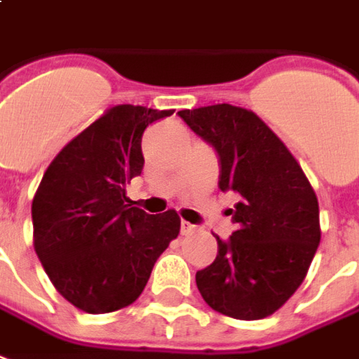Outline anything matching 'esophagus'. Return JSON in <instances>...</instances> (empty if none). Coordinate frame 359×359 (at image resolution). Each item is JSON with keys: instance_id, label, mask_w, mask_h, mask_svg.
<instances>
[{"instance_id": "34e87169", "label": "esophagus", "mask_w": 359, "mask_h": 359, "mask_svg": "<svg viewBox=\"0 0 359 359\" xmlns=\"http://www.w3.org/2000/svg\"><path fill=\"white\" fill-rule=\"evenodd\" d=\"M193 230H195V226H193L191 222H185V220H182V233H184V236L191 233Z\"/></svg>"}]
</instances>
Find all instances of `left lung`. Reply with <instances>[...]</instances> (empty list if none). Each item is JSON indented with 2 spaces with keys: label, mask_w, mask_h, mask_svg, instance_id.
Here are the masks:
<instances>
[{
  "label": "left lung",
  "mask_w": 359,
  "mask_h": 359,
  "mask_svg": "<svg viewBox=\"0 0 359 359\" xmlns=\"http://www.w3.org/2000/svg\"><path fill=\"white\" fill-rule=\"evenodd\" d=\"M218 154L222 191L238 228L218 241V255L195 280L215 311L241 321L273 315L299 288L321 241L319 203L286 144L245 108L215 104L177 111Z\"/></svg>",
  "instance_id": "obj_1"
}]
</instances>
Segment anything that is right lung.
<instances>
[{
    "instance_id": "right-lung-1",
    "label": "right lung",
    "mask_w": 359,
    "mask_h": 359,
    "mask_svg": "<svg viewBox=\"0 0 359 359\" xmlns=\"http://www.w3.org/2000/svg\"><path fill=\"white\" fill-rule=\"evenodd\" d=\"M172 114L114 106L63 147L38 185L34 251L55 290L85 313L131 306L180 233L175 210L147 215L126 195L143 172L144 129Z\"/></svg>"
}]
</instances>
